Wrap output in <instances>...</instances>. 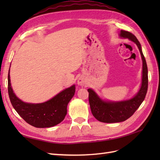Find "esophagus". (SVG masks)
Here are the masks:
<instances>
[{"label":"esophagus","instance_id":"1","mask_svg":"<svg viewBox=\"0 0 160 160\" xmlns=\"http://www.w3.org/2000/svg\"><path fill=\"white\" fill-rule=\"evenodd\" d=\"M78 84L80 86H83L85 84V81H84V80L82 79V78H79L78 80Z\"/></svg>","mask_w":160,"mask_h":160}]
</instances>
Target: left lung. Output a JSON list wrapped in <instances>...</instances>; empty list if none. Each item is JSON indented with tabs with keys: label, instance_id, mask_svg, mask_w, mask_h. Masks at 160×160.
<instances>
[{
	"label": "left lung",
	"instance_id": "obj_1",
	"mask_svg": "<svg viewBox=\"0 0 160 160\" xmlns=\"http://www.w3.org/2000/svg\"><path fill=\"white\" fill-rule=\"evenodd\" d=\"M120 36L121 38H128L134 42L140 50L143 62L142 86L136 96L131 99L116 102L102 100L92 89H89L87 90L89 92V101L91 113L98 121L105 123L121 122L127 120L132 116L144 101L148 90V68L140 42L132 33L124 30H121Z\"/></svg>",
	"mask_w": 160,
	"mask_h": 160
}]
</instances>
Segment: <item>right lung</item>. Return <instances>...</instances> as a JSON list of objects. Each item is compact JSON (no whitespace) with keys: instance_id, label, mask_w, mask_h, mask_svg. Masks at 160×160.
I'll return each mask as SVG.
<instances>
[{"instance_id":"obj_1","label":"right lung","mask_w":160,"mask_h":160,"mask_svg":"<svg viewBox=\"0 0 160 160\" xmlns=\"http://www.w3.org/2000/svg\"><path fill=\"white\" fill-rule=\"evenodd\" d=\"M75 85L61 91L52 99L40 104L26 103L16 97L8 73V93L13 107L27 123L36 128H49L60 123L67 113V105L75 94Z\"/></svg>"}]
</instances>
